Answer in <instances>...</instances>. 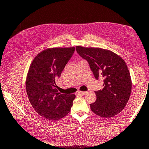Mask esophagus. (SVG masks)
<instances>
[{
    "instance_id": "34e87169",
    "label": "esophagus",
    "mask_w": 149,
    "mask_h": 149,
    "mask_svg": "<svg viewBox=\"0 0 149 149\" xmlns=\"http://www.w3.org/2000/svg\"><path fill=\"white\" fill-rule=\"evenodd\" d=\"M88 93V91H78V94H81V95H85Z\"/></svg>"
}]
</instances>
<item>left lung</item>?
I'll list each match as a JSON object with an SVG mask.
<instances>
[{
	"mask_svg": "<svg viewBox=\"0 0 149 149\" xmlns=\"http://www.w3.org/2000/svg\"><path fill=\"white\" fill-rule=\"evenodd\" d=\"M75 49L89 63L96 79H103L104 88L95 91L97 99L90 104L91 111L104 118L118 115L127 104L132 89L131 75L124 60L109 50L82 46Z\"/></svg>",
	"mask_w": 149,
	"mask_h": 149,
	"instance_id": "left-lung-1",
	"label": "left lung"
}]
</instances>
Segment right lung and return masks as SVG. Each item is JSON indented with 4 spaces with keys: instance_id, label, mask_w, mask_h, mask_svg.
<instances>
[{
    "instance_id": "right-lung-1",
    "label": "right lung",
    "mask_w": 149,
    "mask_h": 149,
    "mask_svg": "<svg viewBox=\"0 0 149 149\" xmlns=\"http://www.w3.org/2000/svg\"><path fill=\"white\" fill-rule=\"evenodd\" d=\"M74 51V47L45 49L29 66L26 81L27 96L36 113L47 120L63 118L72 106L75 95L59 92L55 81L61 76Z\"/></svg>"
}]
</instances>
